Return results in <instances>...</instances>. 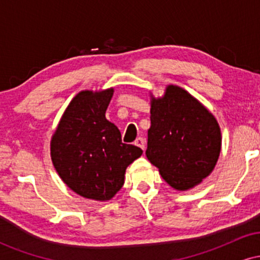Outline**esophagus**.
Returning a JSON list of instances; mask_svg holds the SVG:
<instances>
[{
	"mask_svg": "<svg viewBox=\"0 0 260 260\" xmlns=\"http://www.w3.org/2000/svg\"><path fill=\"white\" fill-rule=\"evenodd\" d=\"M134 144H136L137 147H139L142 150H144L145 149V140H144V138H142V137L137 138L136 142H134Z\"/></svg>",
	"mask_w": 260,
	"mask_h": 260,
	"instance_id": "34e87169",
	"label": "esophagus"
}]
</instances>
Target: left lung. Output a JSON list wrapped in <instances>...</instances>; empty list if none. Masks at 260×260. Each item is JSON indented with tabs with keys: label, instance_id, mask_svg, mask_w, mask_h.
Masks as SVG:
<instances>
[{
	"label": "left lung",
	"instance_id": "obj_1",
	"mask_svg": "<svg viewBox=\"0 0 260 260\" xmlns=\"http://www.w3.org/2000/svg\"><path fill=\"white\" fill-rule=\"evenodd\" d=\"M148 160L171 187L186 190L215 168L221 133L214 116L186 90L169 85L161 99L151 100Z\"/></svg>",
	"mask_w": 260,
	"mask_h": 260
}]
</instances>
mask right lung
I'll return each mask as SVG.
<instances>
[{
	"mask_svg": "<svg viewBox=\"0 0 260 260\" xmlns=\"http://www.w3.org/2000/svg\"><path fill=\"white\" fill-rule=\"evenodd\" d=\"M112 94L113 89L77 94L51 140V159L62 181L95 201L111 199L123 186L127 166L143 154L124 144L120 129L106 120Z\"/></svg>",
	"mask_w": 260,
	"mask_h": 260,
	"instance_id": "right-lung-1",
	"label": "right lung"
}]
</instances>
